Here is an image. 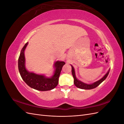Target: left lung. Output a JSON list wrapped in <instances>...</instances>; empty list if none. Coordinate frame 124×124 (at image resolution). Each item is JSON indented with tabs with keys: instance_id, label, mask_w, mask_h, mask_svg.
<instances>
[{
	"instance_id": "obj_1",
	"label": "left lung",
	"mask_w": 124,
	"mask_h": 124,
	"mask_svg": "<svg viewBox=\"0 0 124 124\" xmlns=\"http://www.w3.org/2000/svg\"><path fill=\"white\" fill-rule=\"evenodd\" d=\"M71 66V67H72V74L73 77L74 78V84L76 85L77 87L81 89H93L97 87V86H99L107 78L108 73H109L110 70V69L108 70V72L104 75V76L102 78H101V79L99 80V81L91 84H87L84 83L83 82H82L77 79L76 77V74H75V71H74L73 67L72 65Z\"/></svg>"
}]
</instances>
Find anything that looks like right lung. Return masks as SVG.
<instances>
[{"label":"right lung","instance_id":"1","mask_svg":"<svg viewBox=\"0 0 124 124\" xmlns=\"http://www.w3.org/2000/svg\"><path fill=\"white\" fill-rule=\"evenodd\" d=\"M28 43V42L26 43L22 48L18 60V70L22 79L29 87L38 91H47L54 89L58 85L60 74L65 62L57 61L54 63L55 71L54 75L51 78H46L43 75L28 72L25 68L24 55V51Z\"/></svg>","mask_w":124,"mask_h":124}]
</instances>
